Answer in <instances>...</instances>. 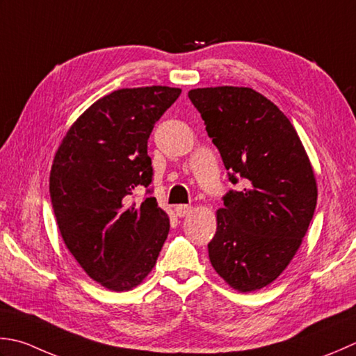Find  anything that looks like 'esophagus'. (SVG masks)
I'll use <instances>...</instances> for the list:
<instances>
[{"label": "esophagus", "mask_w": 356, "mask_h": 356, "mask_svg": "<svg viewBox=\"0 0 356 356\" xmlns=\"http://www.w3.org/2000/svg\"><path fill=\"white\" fill-rule=\"evenodd\" d=\"M190 211H191V205H177L176 207V214L179 216V218H184V216H186Z\"/></svg>", "instance_id": "esophagus-1"}]
</instances>
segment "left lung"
<instances>
[{"label":"left lung","mask_w":356,"mask_h":356,"mask_svg":"<svg viewBox=\"0 0 356 356\" xmlns=\"http://www.w3.org/2000/svg\"><path fill=\"white\" fill-rule=\"evenodd\" d=\"M219 149L229 190L208 243L211 266L238 291L273 282L293 259L316 208L315 172L293 124L252 88L188 92Z\"/></svg>","instance_id":"1"}]
</instances>
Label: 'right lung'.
Returning a JSON list of instances; mask_svg holds the SVG:
<instances>
[{"mask_svg": "<svg viewBox=\"0 0 356 356\" xmlns=\"http://www.w3.org/2000/svg\"><path fill=\"white\" fill-rule=\"evenodd\" d=\"M182 89H118L83 113L55 154L49 191L55 219L89 277L113 291L137 287L154 268L170 232L156 197L129 204L137 188L151 193L148 138Z\"/></svg>", "mask_w": 356, "mask_h": 356, "instance_id": "add662e5", "label": "right lung"}]
</instances>
